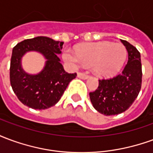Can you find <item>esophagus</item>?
<instances>
[{
    "instance_id": "obj_1",
    "label": "esophagus",
    "mask_w": 153,
    "mask_h": 153,
    "mask_svg": "<svg viewBox=\"0 0 153 153\" xmlns=\"http://www.w3.org/2000/svg\"><path fill=\"white\" fill-rule=\"evenodd\" d=\"M78 77L80 78V79H86L88 78V75L86 74L82 73V72H79V73H78Z\"/></svg>"
}]
</instances>
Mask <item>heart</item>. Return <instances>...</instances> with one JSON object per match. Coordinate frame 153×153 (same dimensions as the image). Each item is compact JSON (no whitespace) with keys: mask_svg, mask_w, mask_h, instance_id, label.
<instances>
[{"mask_svg":"<svg viewBox=\"0 0 153 153\" xmlns=\"http://www.w3.org/2000/svg\"><path fill=\"white\" fill-rule=\"evenodd\" d=\"M64 60L74 65H88L99 76L108 77L120 71L126 58V50L120 43L98 42L83 44L76 54L70 49L63 53Z\"/></svg>","mask_w":153,"mask_h":153,"instance_id":"1","label":"heart"}]
</instances>
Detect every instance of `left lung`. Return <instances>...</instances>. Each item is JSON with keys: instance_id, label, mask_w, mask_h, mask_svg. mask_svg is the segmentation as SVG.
Returning a JSON list of instances; mask_svg holds the SVG:
<instances>
[{"instance_id": "1", "label": "left lung", "mask_w": 153, "mask_h": 153, "mask_svg": "<svg viewBox=\"0 0 153 153\" xmlns=\"http://www.w3.org/2000/svg\"><path fill=\"white\" fill-rule=\"evenodd\" d=\"M121 42L128 51V62L121 74L99 79L97 88L89 93L93 107L103 115H118L128 110L141 89L143 73L140 53L128 42L121 40Z\"/></svg>"}]
</instances>
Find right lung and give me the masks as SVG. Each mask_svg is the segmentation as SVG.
Instances as JSON below:
<instances>
[{
  "instance_id": "obj_1",
  "label": "right lung",
  "mask_w": 153,
  "mask_h": 153,
  "mask_svg": "<svg viewBox=\"0 0 153 153\" xmlns=\"http://www.w3.org/2000/svg\"><path fill=\"white\" fill-rule=\"evenodd\" d=\"M63 44V42L41 36L22 41L13 48L10 85L24 105L36 110L47 109L56 105L70 81L76 78V73H67L60 63L57 55L61 53ZM30 50L41 52L48 60L44 70L35 76L25 73L21 68L22 56Z\"/></svg>"
}]
</instances>
